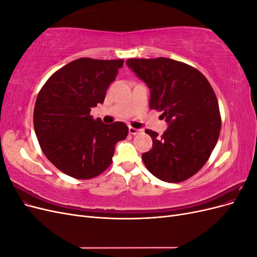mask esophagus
<instances>
[{"label":"esophagus","instance_id":"1","mask_svg":"<svg viewBox=\"0 0 257 257\" xmlns=\"http://www.w3.org/2000/svg\"><path fill=\"white\" fill-rule=\"evenodd\" d=\"M128 132H130V134H132V135H136V134H138V133H141L142 130L130 126V127H128Z\"/></svg>","mask_w":257,"mask_h":257}]
</instances>
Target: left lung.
<instances>
[{"label": "left lung", "instance_id": "obj_1", "mask_svg": "<svg viewBox=\"0 0 257 257\" xmlns=\"http://www.w3.org/2000/svg\"><path fill=\"white\" fill-rule=\"evenodd\" d=\"M127 66L150 89V108L163 111L167 130L143 153L147 169L160 180L177 183L205 165L219 139L221 116L214 91L196 68L168 58L128 59Z\"/></svg>", "mask_w": 257, "mask_h": 257}]
</instances>
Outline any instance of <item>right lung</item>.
Returning <instances> with one entry per match:
<instances>
[{
  "label": "right lung",
  "instance_id": "1",
  "mask_svg": "<svg viewBox=\"0 0 257 257\" xmlns=\"http://www.w3.org/2000/svg\"><path fill=\"white\" fill-rule=\"evenodd\" d=\"M123 63L122 59H77L54 73L38 93L35 134L46 158L62 173L76 179L98 176L111 164L115 144L126 138L125 123L105 124L90 115L91 108L104 103Z\"/></svg>",
  "mask_w": 257,
  "mask_h": 257
}]
</instances>
